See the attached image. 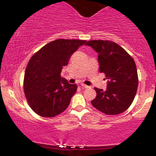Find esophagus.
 <instances>
[{"label":"esophagus","mask_w":156,"mask_h":156,"mask_svg":"<svg viewBox=\"0 0 156 156\" xmlns=\"http://www.w3.org/2000/svg\"><path fill=\"white\" fill-rule=\"evenodd\" d=\"M81 86L83 87V88H89L88 86H87V85H86V84H84V83H81Z\"/></svg>","instance_id":"esophagus-1"}]
</instances>
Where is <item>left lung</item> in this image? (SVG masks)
<instances>
[{"instance_id":"8db88e82","label":"left lung","mask_w":156,"mask_h":156,"mask_svg":"<svg viewBox=\"0 0 156 156\" xmlns=\"http://www.w3.org/2000/svg\"><path fill=\"white\" fill-rule=\"evenodd\" d=\"M86 45L98 53L99 72L108 80L107 89L94 88L97 96L92 105L108 115L123 112L132 104L138 86L136 66L127 51L110 40H90Z\"/></svg>"}]
</instances>
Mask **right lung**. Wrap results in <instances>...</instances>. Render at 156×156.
<instances>
[{"label":"right lung","mask_w":156,"mask_h":156,"mask_svg":"<svg viewBox=\"0 0 156 156\" xmlns=\"http://www.w3.org/2000/svg\"><path fill=\"white\" fill-rule=\"evenodd\" d=\"M86 40L58 39L41 48L30 59L24 77V92L30 107L42 117H54L69 105L77 89L60 75L70 56Z\"/></svg>","instance_id":"1"}]
</instances>
